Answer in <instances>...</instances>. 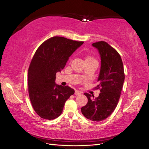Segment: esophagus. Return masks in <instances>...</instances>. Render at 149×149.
<instances>
[{
	"mask_svg": "<svg viewBox=\"0 0 149 149\" xmlns=\"http://www.w3.org/2000/svg\"><path fill=\"white\" fill-rule=\"evenodd\" d=\"M74 94H75V95H76V96H78V95H80V94H81V92H80L79 91H78V90H76V91H75Z\"/></svg>",
	"mask_w": 149,
	"mask_h": 149,
	"instance_id": "esophagus-1",
	"label": "esophagus"
}]
</instances>
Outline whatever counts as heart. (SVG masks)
I'll return each mask as SVG.
<instances>
[{"instance_id": "heart-1", "label": "heart", "mask_w": 149, "mask_h": 149, "mask_svg": "<svg viewBox=\"0 0 149 149\" xmlns=\"http://www.w3.org/2000/svg\"><path fill=\"white\" fill-rule=\"evenodd\" d=\"M90 60H94V59L92 56H89V55H87L85 57V61H90Z\"/></svg>"}]
</instances>
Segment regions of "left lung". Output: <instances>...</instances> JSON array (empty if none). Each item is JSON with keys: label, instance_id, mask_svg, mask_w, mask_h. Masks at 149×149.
Masks as SVG:
<instances>
[{"label": "left lung", "instance_id": "8db88e82", "mask_svg": "<svg viewBox=\"0 0 149 149\" xmlns=\"http://www.w3.org/2000/svg\"><path fill=\"white\" fill-rule=\"evenodd\" d=\"M92 45L96 48L100 54L101 66L96 89L101 93L97 97L91 98V94L85 93L88 103L81 109L87 119L100 122L108 118L118 105L125 74L123 61L119 53L107 42L100 41Z\"/></svg>", "mask_w": 149, "mask_h": 149}]
</instances>
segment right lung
I'll use <instances>...</instances> for the list:
<instances>
[{"label":"right lung","mask_w":149,"mask_h":149,"mask_svg":"<svg viewBox=\"0 0 149 149\" xmlns=\"http://www.w3.org/2000/svg\"><path fill=\"white\" fill-rule=\"evenodd\" d=\"M83 43L56 36L45 41L35 52L29 68L28 89L31 105L40 118H57L74 93L68 86L56 84V73L64 68L69 57Z\"/></svg>","instance_id":"obj_1"}]
</instances>
